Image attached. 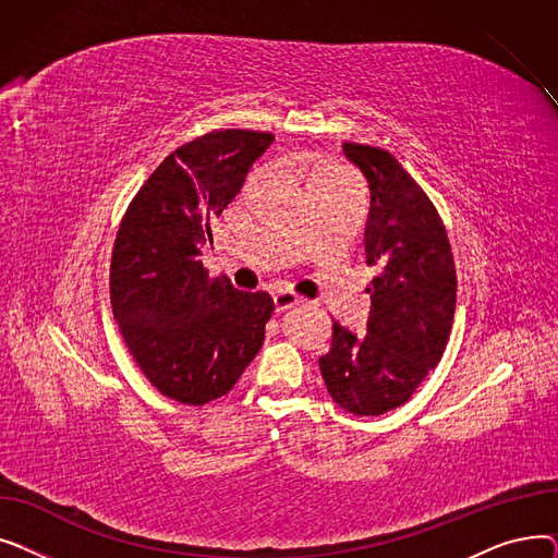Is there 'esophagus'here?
<instances>
[{
    "instance_id": "obj_1",
    "label": "esophagus",
    "mask_w": 558,
    "mask_h": 558,
    "mask_svg": "<svg viewBox=\"0 0 558 558\" xmlns=\"http://www.w3.org/2000/svg\"><path fill=\"white\" fill-rule=\"evenodd\" d=\"M301 303H303V301H301L296 294H291V291H287V289H278L276 294H274L276 312H287V310L296 307V305H301Z\"/></svg>"
}]
</instances>
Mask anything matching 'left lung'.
Returning a JSON list of instances; mask_svg holds the SVG:
<instances>
[{
	"instance_id": "left-lung-1",
	"label": "left lung",
	"mask_w": 558,
	"mask_h": 558,
	"mask_svg": "<svg viewBox=\"0 0 558 558\" xmlns=\"http://www.w3.org/2000/svg\"><path fill=\"white\" fill-rule=\"evenodd\" d=\"M343 156L368 183L364 228L371 280L366 335L332 326L318 357L332 400L355 416L404 404L441 362L457 307V274L441 217L402 165L377 146L345 142Z\"/></svg>"
}]
</instances>
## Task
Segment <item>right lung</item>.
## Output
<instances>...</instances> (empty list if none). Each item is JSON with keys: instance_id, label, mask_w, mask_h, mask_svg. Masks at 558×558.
I'll return each instance as SVG.
<instances>
[{"instance_id": "right-lung-1", "label": "right lung", "mask_w": 558, "mask_h": 558, "mask_svg": "<svg viewBox=\"0 0 558 558\" xmlns=\"http://www.w3.org/2000/svg\"><path fill=\"white\" fill-rule=\"evenodd\" d=\"M271 142V133L213 131L183 144L142 185L117 232L114 320L149 383L183 404L226 396L264 343L271 296L210 280L201 255Z\"/></svg>"}]
</instances>
